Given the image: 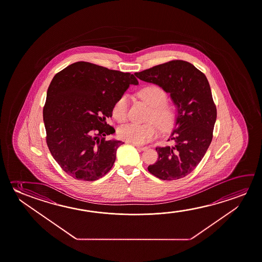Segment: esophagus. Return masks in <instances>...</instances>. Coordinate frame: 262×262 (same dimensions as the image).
<instances>
[{"instance_id":"1","label":"esophagus","mask_w":262,"mask_h":262,"mask_svg":"<svg viewBox=\"0 0 262 262\" xmlns=\"http://www.w3.org/2000/svg\"><path fill=\"white\" fill-rule=\"evenodd\" d=\"M133 145L135 146L138 149H140V150H147L148 149V147H142V146L137 145V144H133Z\"/></svg>"}]
</instances>
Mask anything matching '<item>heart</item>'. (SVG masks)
I'll return each mask as SVG.
<instances>
[{"label": "heart", "mask_w": 262, "mask_h": 262, "mask_svg": "<svg viewBox=\"0 0 262 262\" xmlns=\"http://www.w3.org/2000/svg\"><path fill=\"white\" fill-rule=\"evenodd\" d=\"M139 95L147 104L151 107L149 121H154L161 129H169L173 123V111L166 104L167 95L162 89L151 85L142 89ZM129 108V98L127 95L120 97L113 105V114L116 121L123 122L127 119ZM158 129L154 123L136 124L129 123L121 127L118 130V136L121 140L142 145L157 136Z\"/></svg>", "instance_id": "obj_1"}]
</instances>
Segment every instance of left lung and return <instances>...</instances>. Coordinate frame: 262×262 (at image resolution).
<instances>
[{
    "instance_id": "1",
    "label": "left lung",
    "mask_w": 262,
    "mask_h": 262,
    "mask_svg": "<svg viewBox=\"0 0 262 262\" xmlns=\"http://www.w3.org/2000/svg\"><path fill=\"white\" fill-rule=\"evenodd\" d=\"M134 74L169 93L176 107L174 127L169 136L174 144L157 147L159 159L148 170L164 181L185 177L201 162L212 141L217 110L209 81L194 65L181 60Z\"/></svg>"
}]
</instances>
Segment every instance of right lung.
<instances>
[{"label":"right lung","instance_id":"obj_1","mask_svg":"<svg viewBox=\"0 0 262 262\" xmlns=\"http://www.w3.org/2000/svg\"><path fill=\"white\" fill-rule=\"evenodd\" d=\"M132 84H139L133 74L86 61L69 65L53 77L43 108L46 141L71 177L96 181L113 168L124 142L105 140L115 133L106 119Z\"/></svg>","mask_w":262,"mask_h":262}]
</instances>
